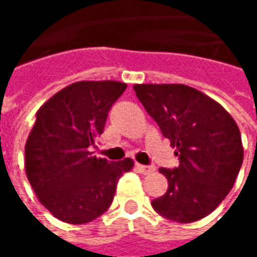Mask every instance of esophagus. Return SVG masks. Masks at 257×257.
I'll use <instances>...</instances> for the list:
<instances>
[{
  "label": "esophagus",
  "mask_w": 257,
  "mask_h": 257,
  "mask_svg": "<svg viewBox=\"0 0 257 257\" xmlns=\"http://www.w3.org/2000/svg\"><path fill=\"white\" fill-rule=\"evenodd\" d=\"M136 168H138V171L141 172V174H145V175L152 174L156 170L153 166H142V164H138V163H136Z\"/></svg>",
  "instance_id": "obj_1"
}]
</instances>
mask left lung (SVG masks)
Segmentation results:
<instances>
[{
  "label": "left lung",
  "mask_w": 257,
  "mask_h": 257,
  "mask_svg": "<svg viewBox=\"0 0 257 257\" xmlns=\"http://www.w3.org/2000/svg\"><path fill=\"white\" fill-rule=\"evenodd\" d=\"M134 90L179 159L177 168L159 170L168 179V189L152 202L153 209L177 222L209 216L232 189L243 161L234 118L191 86L142 83Z\"/></svg>",
  "instance_id": "1"
}]
</instances>
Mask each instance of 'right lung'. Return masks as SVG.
Segmentation results:
<instances>
[{
    "mask_svg": "<svg viewBox=\"0 0 257 257\" xmlns=\"http://www.w3.org/2000/svg\"><path fill=\"white\" fill-rule=\"evenodd\" d=\"M126 89L115 80H82L48 98L36 112L25 146V170L36 196L58 220L85 224L110 207L118 179L134 160L93 156L108 111Z\"/></svg>",
    "mask_w": 257,
    "mask_h": 257,
    "instance_id": "right-lung-1",
    "label": "right lung"
}]
</instances>
